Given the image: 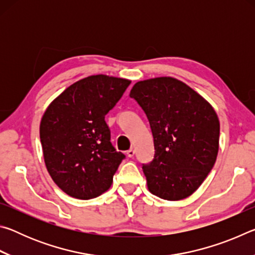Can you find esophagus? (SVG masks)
<instances>
[{"label": "esophagus", "mask_w": 255, "mask_h": 255, "mask_svg": "<svg viewBox=\"0 0 255 255\" xmlns=\"http://www.w3.org/2000/svg\"><path fill=\"white\" fill-rule=\"evenodd\" d=\"M126 154H127V156H128V157H132L133 155H135V150H133L132 148H130V149H128V150H127V153H126Z\"/></svg>", "instance_id": "obj_1"}]
</instances>
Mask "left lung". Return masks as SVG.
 <instances>
[{
  "instance_id": "obj_1",
  "label": "left lung",
  "mask_w": 255,
  "mask_h": 255,
  "mask_svg": "<svg viewBox=\"0 0 255 255\" xmlns=\"http://www.w3.org/2000/svg\"><path fill=\"white\" fill-rule=\"evenodd\" d=\"M133 98L147 116L155 155L143 164L149 192L182 200L204 182L219 148V120L210 103L171 76L139 81Z\"/></svg>"
}]
</instances>
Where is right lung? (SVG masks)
I'll list each match as a JSON object with an SVG mask.
<instances>
[{
  "instance_id": "add662e5",
  "label": "right lung",
  "mask_w": 255,
  "mask_h": 255,
  "mask_svg": "<svg viewBox=\"0 0 255 255\" xmlns=\"http://www.w3.org/2000/svg\"><path fill=\"white\" fill-rule=\"evenodd\" d=\"M130 82L103 74L88 76L47 107L39 128L45 164L68 196L88 200L111 187L125 155L111 145L105 117Z\"/></svg>"
}]
</instances>
